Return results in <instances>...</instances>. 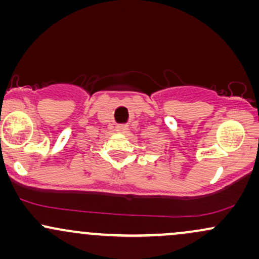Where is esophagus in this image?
<instances>
[{"mask_svg": "<svg viewBox=\"0 0 259 259\" xmlns=\"http://www.w3.org/2000/svg\"><path fill=\"white\" fill-rule=\"evenodd\" d=\"M115 130H117L119 134H126L127 132H129V127H127V125H118Z\"/></svg>", "mask_w": 259, "mask_h": 259, "instance_id": "esophagus-1", "label": "esophagus"}]
</instances>
